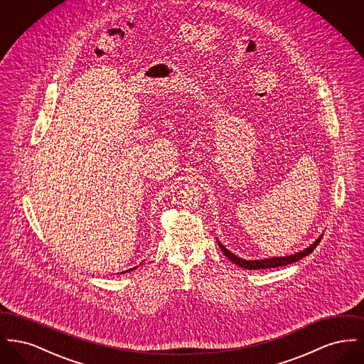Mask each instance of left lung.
<instances>
[{
    "instance_id": "8db88e82",
    "label": "left lung",
    "mask_w": 364,
    "mask_h": 364,
    "mask_svg": "<svg viewBox=\"0 0 364 364\" xmlns=\"http://www.w3.org/2000/svg\"><path fill=\"white\" fill-rule=\"evenodd\" d=\"M322 239V236H319V239H316L314 244H311L309 248L300 251V252H296L294 255H287V257H276V258H266V259L259 260H247L239 258L237 255L232 254L229 250H226L225 247L218 242V245L221 248V251L226 255V258L232 260L233 263L239 264L242 269H248V270H259V269H273V267H279V266H287V264H291L294 262L310 255L312 251L315 250V247L319 244Z\"/></svg>"
}]
</instances>
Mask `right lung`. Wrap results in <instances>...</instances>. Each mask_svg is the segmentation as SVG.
Instances as JSON below:
<instances>
[{
    "label": "right lung",
    "instance_id": "right-lung-1",
    "mask_svg": "<svg viewBox=\"0 0 364 364\" xmlns=\"http://www.w3.org/2000/svg\"><path fill=\"white\" fill-rule=\"evenodd\" d=\"M135 269V267H134ZM134 269H131V270H134ZM127 272H129V270H127Z\"/></svg>",
    "mask_w": 364,
    "mask_h": 364
}]
</instances>
